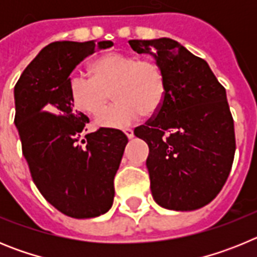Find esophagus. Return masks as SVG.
Segmentation results:
<instances>
[{
    "mask_svg": "<svg viewBox=\"0 0 257 257\" xmlns=\"http://www.w3.org/2000/svg\"><path fill=\"white\" fill-rule=\"evenodd\" d=\"M123 133H124V135H126L127 138H128V139H133V138H134V131L131 130V128H126V130H124Z\"/></svg>",
    "mask_w": 257,
    "mask_h": 257,
    "instance_id": "1",
    "label": "esophagus"
}]
</instances>
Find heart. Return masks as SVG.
Returning <instances> with one entry per match:
<instances>
[{"label": "heart", "mask_w": 257, "mask_h": 257, "mask_svg": "<svg viewBox=\"0 0 257 257\" xmlns=\"http://www.w3.org/2000/svg\"><path fill=\"white\" fill-rule=\"evenodd\" d=\"M91 76L76 73L69 79V95L74 108L96 117L113 92L115 106L103 113L97 123L123 128L142 114L151 117L162 106L167 81L162 67L151 59L123 52H106L91 63Z\"/></svg>", "instance_id": "b5f03b06"}]
</instances>
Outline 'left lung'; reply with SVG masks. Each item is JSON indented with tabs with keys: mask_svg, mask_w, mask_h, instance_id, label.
Returning a JSON list of instances; mask_svg holds the SVG:
<instances>
[{
	"mask_svg": "<svg viewBox=\"0 0 257 257\" xmlns=\"http://www.w3.org/2000/svg\"><path fill=\"white\" fill-rule=\"evenodd\" d=\"M128 44L138 54L153 55L167 81L160 110L134 131L149 147L152 196L167 210H198L219 194L234 160L225 88L203 59L171 38Z\"/></svg>",
	"mask_w": 257,
	"mask_h": 257,
	"instance_id": "1",
	"label": "left lung"
}]
</instances>
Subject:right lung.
Wrapping results in <instances>:
<instances>
[{"label": "right lung", "instance_id": "right-lung-1", "mask_svg": "<svg viewBox=\"0 0 257 257\" xmlns=\"http://www.w3.org/2000/svg\"><path fill=\"white\" fill-rule=\"evenodd\" d=\"M112 46V41L52 42L14 88V122L32 179L50 205L74 219L100 216L112 207L113 180L128 142L122 131L101 127L81 147L88 118L74 109L69 95L74 68L96 49Z\"/></svg>", "mask_w": 257, "mask_h": 257}]
</instances>
